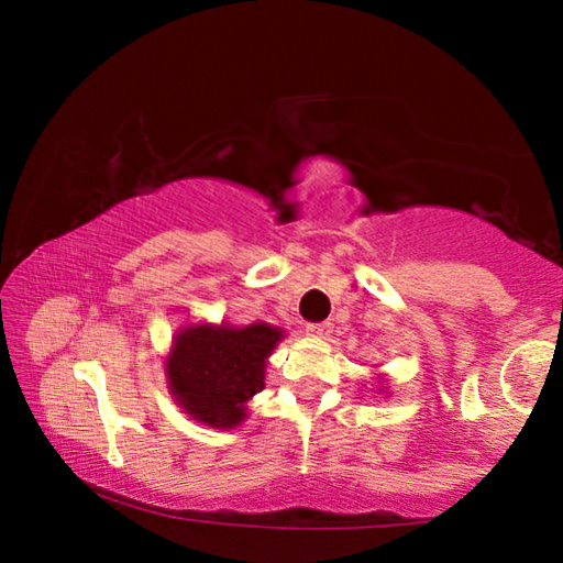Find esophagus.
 <instances>
[{"mask_svg":"<svg viewBox=\"0 0 563 563\" xmlns=\"http://www.w3.org/2000/svg\"><path fill=\"white\" fill-rule=\"evenodd\" d=\"M330 332H332V322H328V320L310 322L308 325V335H312V338H328Z\"/></svg>","mask_w":563,"mask_h":563,"instance_id":"obj_1","label":"esophagus"}]
</instances>
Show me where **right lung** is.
Masks as SVG:
<instances>
[{
    "label": "right lung",
    "instance_id": "obj_1",
    "mask_svg": "<svg viewBox=\"0 0 563 563\" xmlns=\"http://www.w3.org/2000/svg\"><path fill=\"white\" fill-rule=\"evenodd\" d=\"M283 330L261 325H196L180 332L166 369L170 393L194 419L233 427L245 417V402L265 387V360Z\"/></svg>",
    "mask_w": 563,
    "mask_h": 563
}]
</instances>
